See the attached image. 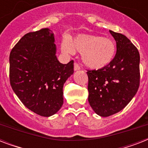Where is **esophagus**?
<instances>
[{"instance_id": "obj_1", "label": "esophagus", "mask_w": 148, "mask_h": 148, "mask_svg": "<svg viewBox=\"0 0 148 148\" xmlns=\"http://www.w3.org/2000/svg\"><path fill=\"white\" fill-rule=\"evenodd\" d=\"M81 69V67L79 66L77 63H74V71H79V70Z\"/></svg>"}]
</instances>
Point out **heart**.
<instances>
[{"label":"heart","mask_w":148,"mask_h":148,"mask_svg":"<svg viewBox=\"0 0 148 148\" xmlns=\"http://www.w3.org/2000/svg\"><path fill=\"white\" fill-rule=\"evenodd\" d=\"M61 49L66 53L73 54L75 51L81 53L82 62L88 68L102 69L107 67L114 58L117 47L112 39L93 34H78L70 40L65 38Z\"/></svg>","instance_id":"obj_1"}]
</instances>
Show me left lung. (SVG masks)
Returning <instances> with one entry per match:
<instances>
[{
    "label": "left lung",
    "mask_w": 148,
    "mask_h": 148,
    "mask_svg": "<svg viewBox=\"0 0 148 148\" xmlns=\"http://www.w3.org/2000/svg\"><path fill=\"white\" fill-rule=\"evenodd\" d=\"M110 31L117 44V53L110 64L88 71V101L101 117L123 110L132 100L140 84V54L126 36Z\"/></svg>",
    "instance_id": "left-lung-1"
}]
</instances>
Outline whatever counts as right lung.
I'll use <instances>...</instances> for the list:
<instances>
[{
  "label": "right lung",
  "mask_w": 148,
  "mask_h": 148,
  "mask_svg": "<svg viewBox=\"0 0 148 148\" xmlns=\"http://www.w3.org/2000/svg\"><path fill=\"white\" fill-rule=\"evenodd\" d=\"M54 34L49 28L22 37L10 53V82L29 110L43 117L58 112L64 103L63 87L74 74V61L63 64L56 56Z\"/></svg>",
  "instance_id": "right-lung-1"
}]
</instances>
